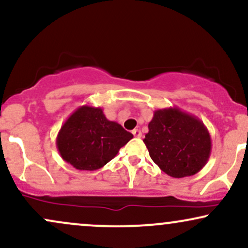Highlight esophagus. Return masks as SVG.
Returning a JSON list of instances; mask_svg holds the SVG:
<instances>
[{"instance_id": "esophagus-1", "label": "esophagus", "mask_w": 248, "mask_h": 248, "mask_svg": "<svg viewBox=\"0 0 248 248\" xmlns=\"http://www.w3.org/2000/svg\"><path fill=\"white\" fill-rule=\"evenodd\" d=\"M133 135L135 136V138H141V136H142L141 130H140V129H138V128H136V129H134V130H133Z\"/></svg>"}]
</instances>
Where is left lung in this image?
Wrapping results in <instances>:
<instances>
[{"instance_id":"8db88e82","label":"left lung","mask_w":248,"mask_h":248,"mask_svg":"<svg viewBox=\"0 0 248 248\" xmlns=\"http://www.w3.org/2000/svg\"><path fill=\"white\" fill-rule=\"evenodd\" d=\"M143 142L152 160L175 178L203 169L211 154V136L198 118L177 107L154 112Z\"/></svg>"}]
</instances>
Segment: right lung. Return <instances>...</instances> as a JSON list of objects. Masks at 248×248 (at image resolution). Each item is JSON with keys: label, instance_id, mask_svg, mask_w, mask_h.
Listing matches in <instances>:
<instances>
[{"label": "right lung", "instance_id": "right-lung-1", "mask_svg": "<svg viewBox=\"0 0 248 248\" xmlns=\"http://www.w3.org/2000/svg\"><path fill=\"white\" fill-rule=\"evenodd\" d=\"M133 139L118 122L109 121L102 108L85 105L64 122L56 144L62 158L78 170L100 169Z\"/></svg>", "mask_w": 248, "mask_h": 248}]
</instances>
